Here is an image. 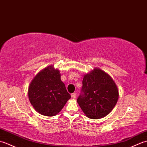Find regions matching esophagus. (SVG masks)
<instances>
[{
	"instance_id": "obj_1",
	"label": "esophagus",
	"mask_w": 147,
	"mask_h": 147,
	"mask_svg": "<svg viewBox=\"0 0 147 147\" xmlns=\"http://www.w3.org/2000/svg\"><path fill=\"white\" fill-rule=\"evenodd\" d=\"M76 96V93H72V94H71V97H72V98H75Z\"/></svg>"
}]
</instances>
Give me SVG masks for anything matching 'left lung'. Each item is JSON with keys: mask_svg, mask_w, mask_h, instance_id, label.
<instances>
[{"mask_svg": "<svg viewBox=\"0 0 147 147\" xmlns=\"http://www.w3.org/2000/svg\"><path fill=\"white\" fill-rule=\"evenodd\" d=\"M119 98V91L112 78L99 68L85 74L77 99L86 117L98 119L108 115Z\"/></svg>", "mask_w": 147, "mask_h": 147, "instance_id": "left-lung-1", "label": "left lung"}]
</instances>
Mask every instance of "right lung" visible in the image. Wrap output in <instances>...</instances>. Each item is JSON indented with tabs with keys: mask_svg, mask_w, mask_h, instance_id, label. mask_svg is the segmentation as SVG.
<instances>
[{
	"mask_svg": "<svg viewBox=\"0 0 147 147\" xmlns=\"http://www.w3.org/2000/svg\"><path fill=\"white\" fill-rule=\"evenodd\" d=\"M30 102L35 110L45 116L57 114L69 98L60 71L50 65L40 71L28 88Z\"/></svg>",
	"mask_w": 147,
	"mask_h": 147,
	"instance_id": "add662e5",
	"label": "right lung"
}]
</instances>
